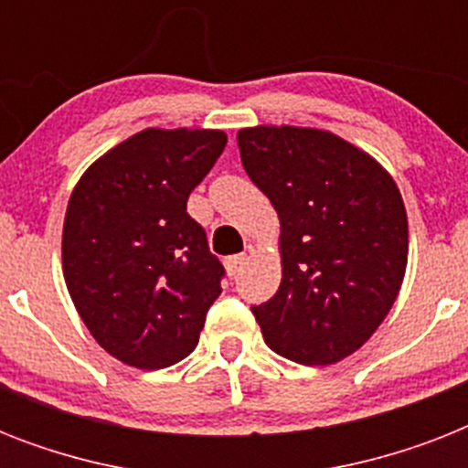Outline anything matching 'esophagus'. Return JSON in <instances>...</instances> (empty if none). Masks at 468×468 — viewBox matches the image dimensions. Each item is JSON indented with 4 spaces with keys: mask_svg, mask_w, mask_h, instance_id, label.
<instances>
[{
    "mask_svg": "<svg viewBox=\"0 0 468 468\" xmlns=\"http://www.w3.org/2000/svg\"><path fill=\"white\" fill-rule=\"evenodd\" d=\"M248 264V255H233V257H226V270L230 277H235L238 271L242 270Z\"/></svg>",
    "mask_w": 468,
    "mask_h": 468,
    "instance_id": "obj_1",
    "label": "esophagus"
}]
</instances>
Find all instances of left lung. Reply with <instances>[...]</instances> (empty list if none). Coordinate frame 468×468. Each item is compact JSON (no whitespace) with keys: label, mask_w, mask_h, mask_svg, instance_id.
<instances>
[{"label":"left lung","mask_w":468,"mask_h":468,"mask_svg":"<svg viewBox=\"0 0 468 468\" xmlns=\"http://www.w3.org/2000/svg\"><path fill=\"white\" fill-rule=\"evenodd\" d=\"M238 148L282 223V284L252 306L264 342L296 364L340 362L399 296L408 262L399 186L374 157L315 128H242Z\"/></svg>","instance_id":"1"}]
</instances>
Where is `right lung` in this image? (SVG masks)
<instances>
[{
    "instance_id": "1",
    "label": "right lung",
    "mask_w": 468,
    "mask_h": 468,
    "mask_svg": "<svg viewBox=\"0 0 468 468\" xmlns=\"http://www.w3.org/2000/svg\"><path fill=\"white\" fill-rule=\"evenodd\" d=\"M223 131L148 128L91 165L62 226V270L94 340L138 369L198 345L226 270L186 198L226 148Z\"/></svg>"
}]
</instances>
